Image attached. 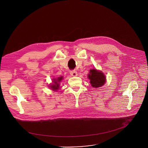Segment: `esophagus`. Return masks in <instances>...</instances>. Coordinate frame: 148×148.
Listing matches in <instances>:
<instances>
[{"mask_svg": "<svg viewBox=\"0 0 148 148\" xmlns=\"http://www.w3.org/2000/svg\"><path fill=\"white\" fill-rule=\"evenodd\" d=\"M70 74H71L72 76H77V72H76V71H74V70L71 71H70Z\"/></svg>", "mask_w": 148, "mask_h": 148, "instance_id": "1", "label": "esophagus"}]
</instances>
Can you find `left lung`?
Listing matches in <instances>:
<instances>
[{
    "instance_id": "obj_1",
    "label": "left lung",
    "mask_w": 148,
    "mask_h": 148,
    "mask_svg": "<svg viewBox=\"0 0 148 148\" xmlns=\"http://www.w3.org/2000/svg\"><path fill=\"white\" fill-rule=\"evenodd\" d=\"M88 78L90 80V83L93 87L98 88L104 84L106 77L103 73L96 69H91Z\"/></svg>"
}]
</instances>
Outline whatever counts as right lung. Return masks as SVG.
I'll return each instance as SVG.
<instances>
[{
	"instance_id": "obj_1",
	"label": "right lung",
	"mask_w": 148,
	"mask_h": 148,
	"mask_svg": "<svg viewBox=\"0 0 148 148\" xmlns=\"http://www.w3.org/2000/svg\"><path fill=\"white\" fill-rule=\"evenodd\" d=\"M62 79V77H59L57 79H53V84L50 85V88L53 90H57L59 88V84L58 83L61 82V80Z\"/></svg>"
}]
</instances>
